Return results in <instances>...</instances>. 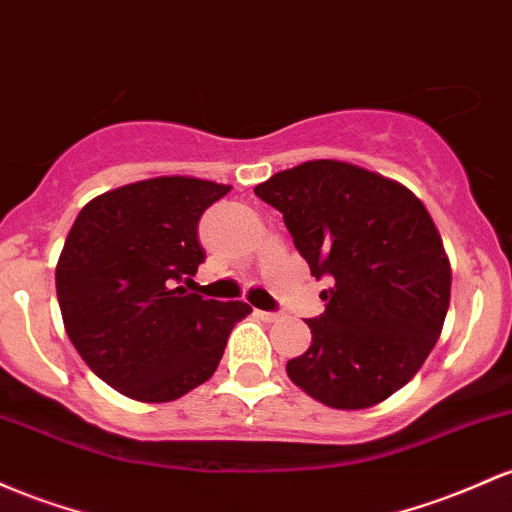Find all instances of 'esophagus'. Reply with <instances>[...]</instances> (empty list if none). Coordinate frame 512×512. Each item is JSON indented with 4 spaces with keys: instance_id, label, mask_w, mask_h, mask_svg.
Segmentation results:
<instances>
[{
    "instance_id": "34e87169",
    "label": "esophagus",
    "mask_w": 512,
    "mask_h": 512,
    "mask_svg": "<svg viewBox=\"0 0 512 512\" xmlns=\"http://www.w3.org/2000/svg\"><path fill=\"white\" fill-rule=\"evenodd\" d=\"M257 316L262 320H267V323H274V320H279V313H269V311H257Z\"/></svg>"
}]
</instances>
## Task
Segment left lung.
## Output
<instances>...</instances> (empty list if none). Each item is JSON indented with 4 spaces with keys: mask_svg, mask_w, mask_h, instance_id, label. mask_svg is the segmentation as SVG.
<instances>
[{
    "mask_svg": "<svg viewBox=\"0 0 512 512\" xmlns=\"http://www.w3.org/2000/svg\"><path fill=\"white\" fill-rule=\"evenodd\" d=\"M282 211L296 250L316 279L325 311L306 320L311 347L286 374L340 411L386 401L418 374L449 308L445 245L411 189L340 160H308L257 184Z\"/></svg>",
    "mask_w": 512,
    "mask_h": 512,
    "instance_id": "1",
    "label": "left lung"
}]
</instances>
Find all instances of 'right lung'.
Segmentation results:
<instances>
[{"instance_id": "add662e5", "label": "right lung", "mask_w": 512, "mask_h": 512, "mask_svg": "<svg viewBox=\"0 0 512 512\" xmlns=\"http://www.w3.org/2000/svg\"><path fill=\"white\" fill-rule=\"evenodd\" d=\"M228 184L153 177L94 196L55 267L60 313L101 381L143 403L182 398L209 381L230 330L252 308L189 294L204 262L199 218Z\"/></svg>"}]
</instances>
